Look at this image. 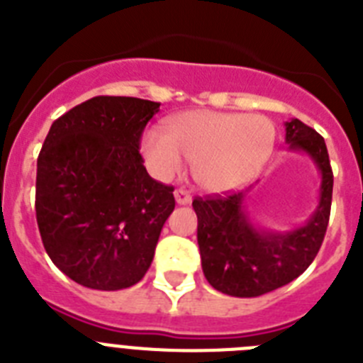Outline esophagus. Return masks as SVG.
I'll use <instances>...</instances> for the list:
<instances>
[{"label": "esophagus", "instance_id": "1", "mask_svg": "<svg viewBox=\"0 0 363 363\" xmlns=\"http://www.w3.org/2000/svg\"><path fill=\"white\" fill-rule=\"evenodd\" d=\"M174 198H176V203L178 205H189L192 201L191 194H189L187 191H184V189H176Z\"/></svg>", "mask_w": 363, "mask_h": 363}]
</instances>
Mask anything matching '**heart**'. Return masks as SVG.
<instances>
[{"label":"heart","mask_w":363,"mask_h":363,"mask_svg":"<svg viewBox=\"0 0 363 363\" xmlns=\"http://www.w3.org/2000/svg\"><path fill=\"white\" fill-rule=\"evenodd\" d=\"M277 145V129L259 114L187 111L145 130L142 152L158 178H172L182 156L191 160L192 178L203 191L230 192L256 178Z\"/></svg>","instance_id":"1"}]
</instances>
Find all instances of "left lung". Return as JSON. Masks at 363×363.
I'll list each match as a JSON object with an SVG mask.
<instances>
[{
    "instance_id": "8db88e82",
    "label": "left lung",
    "mask_w": 363,
    "mask_h": 363,
    "mask_svg": "<svg viewBox=\"0 0 363 363\" xmlns=\"http://www.w3.org/2000/svg\"><path fill=\"white\" fill-rule=\"evenodd\" d=\"M291 152L307 154L320 172L318 205L309 220L289 230L259 227L247 211L249 191L227 198H196L201 269L214 289L255 298L284 287L313 264L325 236L333 200V171L323 138L293 118L285 121Z\"/></svg>"
}]
</instances>
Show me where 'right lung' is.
Returning a JSON list of instances; mask_svg holds the SVG:
<instances>
[{
  "label": "right lung",
  "instance_id": "add662e5",
  "mask_svg": "<svg viewBox=\"0 0 363 363\" xmlns=\"http://www.w3.org/2000/svg\"><path fill=\"white\" fill-rule=\"evenodd\" d=\"M160 104L96 96L57 118L38 156L45 251L76 284L120 291L145 277L174 189L143 167L140 138Z\"/></svg>",
  "mask_w": 363,
  "mask_h": 363
}]
</instances>
